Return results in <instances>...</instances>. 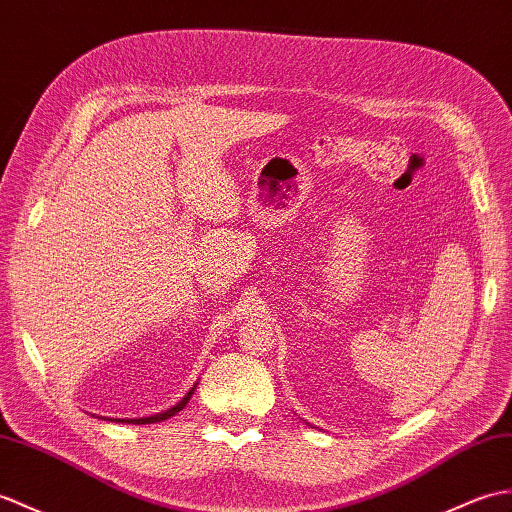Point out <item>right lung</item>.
<instances>
[{
  "instance_id": "right-lung-1",
  "label": "right lung",
  "mask_w": 512,
  "mask_h": 512,
  "mask_svg": "<svg viewBox=\"0 0 512 512\" xmlns=\"http://www.w3.org/2000/svg\"><path fill=\"white\" fill-rule=\"evenodd\" d=\"M194 390H196V384H194V388L187 392V395L176 403V406H172V408H168V410H163V412H157V414H152V417H141V419H109V417H104L106 421H115V423H135V425H146V423H161V421H165V419H170V417H174L176 412H181L185 406H187V401L192 399V395H194Z\"/></svg>"
}]
</instances>
